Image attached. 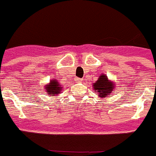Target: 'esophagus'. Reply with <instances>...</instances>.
Masks as SVG:
<instances>
[{
	"mask_svg": "<svg viewBox=\"0 0 156 156\" xmlns=\"http://www.w3.org/2000/svg\"><path fill=\"white\" fill-rule=\"evenodd\" d=\"M77 80H78V81H81V79H77Z\"/></svg>",
	"mask_w": 156,
	"mask_h": 156,
	"instance_id": "esophagus-1",
	"label": "esophagus"
}]
</instances>
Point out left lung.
Returning <instances> with one entry per match:
<instances>
[{"label":"left lung","mask_w":156,"mask_h":156,"mask_svg":"<svg viewBox=\"0 0 156 156\" xmlns=\"http://www.w3.org/2000/svg\"><path fill=\"white\" fill-rule=\"evenodd\" d=\"M93 87L95 92L98 93L100 97L105 98L113 91L115 88V83L109 80L106 76L101 75L96 82L93 83Z\"/></svg>","instance_id":"obj_1"}]
</instances>
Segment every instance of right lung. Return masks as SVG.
<instances>
[{"label":"right lung","mask_w":156,"mask_h":156,"mask_svg":"<svg viewBox=\"0 0 156 156\" xmlns=\"http://www.w3.org/2000/svg\"><path fill=\"white\" fill-rule=\"evenodd\" d=\"M61 88L62 87L60 86V84L58 83L56 80H51L50 84L45 86V90H46L47 94H52V95L60 94L61 91Z\"/></svg>","instance_id":"1"}]
</instances>
